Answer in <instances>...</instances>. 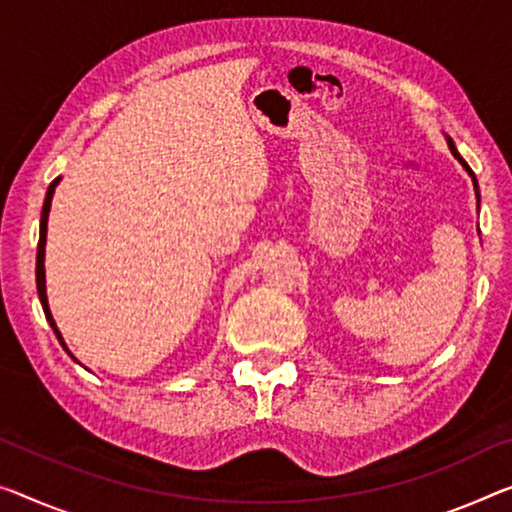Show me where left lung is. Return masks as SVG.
I'll return each mask as SVG.
<instances>
[{"label": "left lung", "instance_id": "obj_1", "mask_svg": "<svg viewBox=\"0 0 512 512\" xmlns=\"http://www.w3.org/2000/svg\"><path fill=\"white\" fill-rule=\"evenodd\" d=\"M446 144H448V148H451V153H453L455 160H458V162L462 164V169H465L467 174L471 176V183H474V190H476V199L481 201V194H478V180H476V176H474V171H471V169H469V164H467L465 160H462L460 153H458V148H455V144H453V139H451V137H446ZM478 233H481V231H478Z\"/></svg>", "mask_w": 512, "mask_h": 512}]
</instances>
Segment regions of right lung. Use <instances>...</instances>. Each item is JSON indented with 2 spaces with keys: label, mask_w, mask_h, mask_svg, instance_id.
<instances>
[{
  "label": "right lung",
  "mask_w": 512,
  "mask_h": 512,
  "mask_svg": "<svg viewBox=\"0 0 512 512\" xmlns=\"http://www.w3.org/2000/svg\"><path fill=\"white\" fill-rule=\"evenodd\" d=\"M59 178H54L50 187H47L45 192V201H43V212H41V238H38V251H36V288H38V300H41V306H43V313L47 322H50V327L54 329V334H57L59 343L64 345V350L68 352L70 357H73V352L68 350V345L64 341V336H61L57 322H54L52 318V311H50V304H47V288H45V242H47V217H50V208H52V196H54V190H57L59 185ZM75 359V357H73ZM77 361V359H75Z\"/></svg>",
  "instance_id": "add662e5"
}]
</instances>
